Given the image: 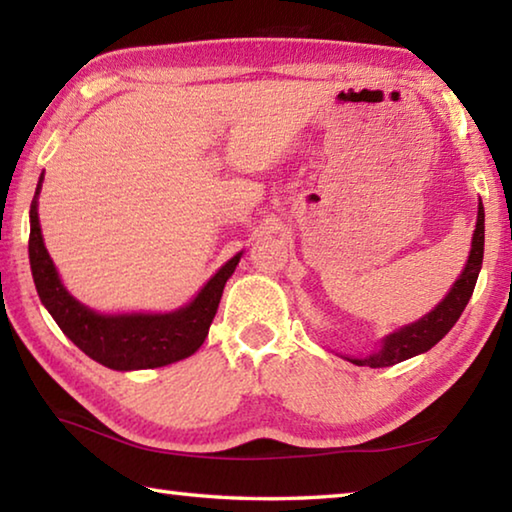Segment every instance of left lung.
<instances>
[{"instance_id":"left-lung-1","label":"left lung","mask_w":512,"mask_h":512,"mask_svg":"<svg viewBox=\"0 0 512 512\" xmlns=\"http://www.w3.org/2000/svg\"><path fill=\"white\" fill-rule=\"evenodd\" d=\"M483 239H485V212L483 203H479V214H476V230L472 237V250L470 257H467V264L463 273L458 275L454 287L449 289L443 302H438V307H433L427 316L415 320L411 325H404L395 329L393 334H388L384 341H381V348L372 352L370 357L363 359H350L354 366H370V368H386L395 366V363L406 361L415 357V354H422L431 350L443 336L456 325V320L461 318L463 309L472 298L476 277H479L481 264H483Z\"/></svg>"}]
</instances>
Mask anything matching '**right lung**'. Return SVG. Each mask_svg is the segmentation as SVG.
<instances>
[{
    "label": "right lung",
    "instance_id": "add662e5",
    "mask_svg": "<svg viewBox=\"0 0 512 512\" xmlns=\"http://www.w3.org/2000/svg\"><path fill=\"white\" fill-rule=\"evenodd\" d=\"M40 189L42 176L29 212V262L42 305L47 307L67 339L90 359L112 370L160 368L192 357L210 332L223 287L235 273L241 253L225 262L189 305L176 311H169V314H99L69 296V291L60 282L56 266L42 241L38 219Z\"/></svg>",
    "mask_w": 512,
    "mask_h": 512
}]
</instances>
